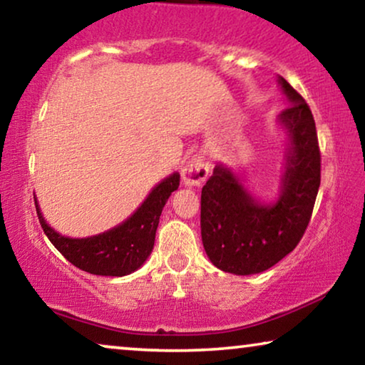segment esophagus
Listing matches in <instances>:
<instances>
[{
	"mask_svg": "<svg viewBox=\"0 0 365 365\" xmlns=\"http://www.w3.org/2000/svg\"><path fill=\"white\" fill-rule=\"evenodd\" d=\"M208 170H210V165L207 158L198 153V155L190 158L187 165L183 167L182 180L187 187H198V185H202L205 180H207Z\"/></svg>",
	"mask_w": 365,
	"mask_h": 365,
	"instance_id": "1",
	"label": "esophagus"
}]
</instances>
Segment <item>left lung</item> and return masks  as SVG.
<instances>
[{
    "label": "left lung",
    "instance_id": "obj_1",
    "mask_svg": "<svg viewBox=\"0 0 365 365\" xmlns=\"http://www.w3.org/2000/svg\"><path fill=\"white\" fill-rule=\"evenodd\" d=\"M279 84L289 101L278 120L289 137L281 193L273 205L259 203L232 172L217 165L202 188L203 248L225 273L256 274L289 255L309 225L321 185V150L314 117L286 79Z\"/></svg>",
    "mask_w": 365,
    "mask_h": 365
}]
</instances>
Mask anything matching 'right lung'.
Here are the masks:
<instances>
[{"label":"right lung","mask_w":365,"mask_h":365,"mask_svg":"<svg viewBox=\"0 0 365 365\" xmlns=\"http://www.w3.org/2000/svg\"><path fill=\"white\" fill-rule=\"evenodd\" d=\"M178 185V173L167 177L152 190L129 220L91 238H68L59 235L46 223L38 203L36 212L51 243L76 268L97 276H125L140 268L150 256L162 210Z\"/></svg>","instance_id":"right-lung-1"}]
</instances>
